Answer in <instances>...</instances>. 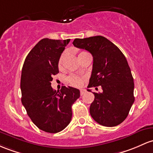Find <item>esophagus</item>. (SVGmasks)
I'll list each match as a JSON object with an SVG mask.
<instances>
[{"label": "esophagus", "mask_w": 153, "mask_h": 153, "mask_svg": "<svg viewBox=\"0 0 153 153\" xmlns=\"http://www.w3.org/2000/svg\"><path fill=\"white\" fill-rule=\"evenodd\" d=\"M86 92V90L84 89V88H81V89L80 90V95H83Z\"/></svg>", "instance_id": "esophagus-1"}]
</instances>
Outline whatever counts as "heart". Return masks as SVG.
I'll return each mask as SVG.
<instances>
[{
  "mask_svg": "<svg viewBox=\"0 0 153 153\" xmlns=\"http://www.w3.org/2000/svg\"><path fill=\"white\" fill-rule=\"evenodd\" d=\"M83 52H85V51L80 52V53H83ZM63 59H64V54H62L61 56H60L59 59V63H58L59 67H60L62 65V61H63ZM67 81H68V83H69V84H70L71 85H73V86H79V85L81 84V83H82V79L80 78H79V77L75 76V75H70V76H69L68 78H67Z\"/></svg>",
  "mask_w": 153,
  "mask_h": 153,
  "instance_id": "heart-1",
  "label": "heart"
}]
</instances>
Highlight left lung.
<instances>
[{
	"label": "left lung",
	"instance_id": "8db88e82",
	"mask_svg": "<svg viewBox=\"0 0 153 153\" xmlns=\"http://www.w3.org/2000/svg\"><path fill=\"white\" fill-rule=\"evenodd\" d=\"M73 44L93 56L88 88L101 85L102 88V93H93L91 115L100 125L116 126L126 118L134 102V78L126 59L114 43L101 36L75 38Z\"/></svg>",
	"mask_w": 153,
	"mask_h": 153
}]
</instances>
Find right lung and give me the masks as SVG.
Masks as SVG:
<instances>
[{"mask_svg": "<svg viewBox=\"0 0 153 153\" xmlns=\"http://www.w3.org/2000/svg\"><path fill=\"white\" fill-rule=\"evenodd\" d=\"M70 39L43 38L30 51L22 70V103L33 123L43 131L57 133L66 128L72 118V105L80 91L51 87L52 77L59 73L58 63Z\"/></svg>", "mask_w": 153, "mask_h": 153, "instance_id": "1", "label": "right lung"}]
</instances>
